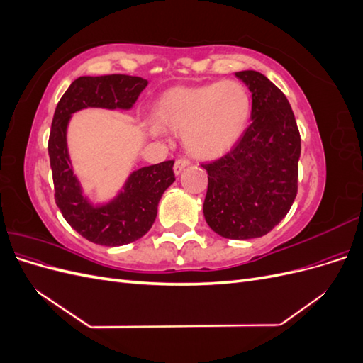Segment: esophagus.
I'll use <instances>...</instances> for the list:
<instances>
[{
    "instance_id": "obj_1",
    "label": "esophagus",
    "mask_w": 363,
    "mask_h": 363,
    "mask_svg": "<svg viewBox=\"0 0 363 363\" xmlns=\"http://www.w3.org/2000/svg\"><path fill=\"white\" fill-rule=\"evenodd\" d=\"M189 164H191V160H189V159L180 157V159L175 160V163H174V172H175V174H180L186 167H189Z\"/></svg>"
}]
</instances>
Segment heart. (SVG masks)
Masks as SVG:
<instances>
[{"instance_id":"1","label":"heart","mask_w":363,"mask_h":363,"mask_svg":"<svg viewBox=\"0 0 363 363\" xmlns=\"http://www.w3.org/2000/svg\"><path fill=\"white\" fill-rule=\"evenodd\" d=\"M251 116V96L236 80H223L194 87H174L156 104L157 124H150L152 135L162 128L183 133L184 147L192 156L213 159L235 147Z\"/></svg>"}]
</instances>
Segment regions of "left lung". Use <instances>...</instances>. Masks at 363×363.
Segmentation results:
<instances>
[{"label": "left lung", "instance_id": "1", "mask_svg": "<svg viewBox=\"0 0 363 363\" xmlns=\"http://www.w3.org/2000/svg\"><path fill=\"white\" fill-rule=\"evenodd\" d=\"M236 77L251 91L252 123L227 155L203 163L208 179L203 212L219 236L252 239L269 233L292 207L301 138L276 84L257 71Z\"/></svg>", "mask_w": 363, "mask_h": 363}]
</instances>
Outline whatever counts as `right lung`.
Listing matches in <instances>:
<instances>
[{
	"label": "right lung",
	"instance_id": "1",
	"mask_svg": "<svg viewBox=\"0 0 363 363\" xmlns=\"http://www.w3.org/2000/svg\"><path fill=\"white\" fill-rule=\"evenodd\" d=\"M147 84L148 82L140 77L124 74L79 77L63 94L54 112L48 139L54 200L75 232L98 245H125L148 232L156 219L162 194L175 180L174 160L135 171L124 192L113 203L94 207L83 199L79 182L69 167L68 121L74 112L84 107L130 108Z\"/></svg>",
	"mask_w": 363,
	"mask_h": 363
}]
</instances>
